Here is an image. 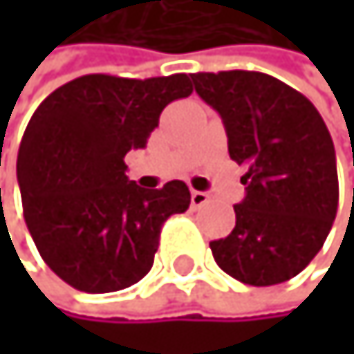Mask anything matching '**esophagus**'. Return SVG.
<instances>
[{
    "label": "esophagus",
    "mask_w": 354,
    "mask_h": 354,
    "mask_svg": "<svg viewBox=\"0 0 354 354\" xmlns=\"http://www.w3.org/2000/svg\"><path fill=\"white\" fill-rule=\"evenodd\" d=\"M208 203V193H203V191H191V206L193 208H201V206H206Z\"/></svg>",
    "instance_id": "esophagus-1"
}]
</instances>
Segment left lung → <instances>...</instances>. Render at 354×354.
Masks as SVG:
<instances>
[{
  "label": "left lung",
  "mask_w": 354,
  "mask_h": 354,
  "mask_svg": "<svg viewBox=\"0 0 354 354\" xmlns=\"http://www.w3.org/2000/svg\"><path fill=\"white\" fill-rule=\"evenodd\" d=\"M244 165L236 227L210 242L223 272L252 287L287 282L323 248L337 212V167L327 125L312 102L261 72L191 74Z\"/></svg>",
  "instance_id": "1"
}]
</instances>
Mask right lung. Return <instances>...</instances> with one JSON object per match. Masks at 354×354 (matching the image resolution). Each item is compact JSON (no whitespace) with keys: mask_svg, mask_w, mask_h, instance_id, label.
Listing matches in <instances>:
<instances>
[{"mask_svg":"<svg viewBox=\"0 0 354 354\" xmlns=\"http://www.w3.org/2000/svg\"><path fill=\"white\" fill-rule=\"evenodd\" d=\"M193 93L191 76H80L53 91L21 140L17 178L29 234L46 266L84 293H112L153 268L161 227L189 208L183 180L142 189L125 155L159 114Z\"/></svg>","mask_w":354,"mask_h":354,"instance_id":"add662e5","label":"right lung"}]
</instances>
